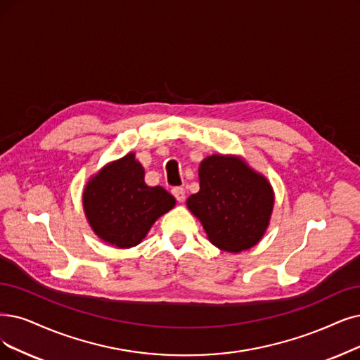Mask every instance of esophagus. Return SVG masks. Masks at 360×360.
I'll return each mask as SVG.
<instances>
[{
  "label": "esophagus",
  "mask_w": 360,
  "mask_h": 360,
  "mask_svg": "<svg viewBox=\"0 0 360 360\" xmlns=\"http://www.w3.org/2000/svg\"><path fill=\"white\" fill-rule=\"evenodd\" d=\"M172 195L176 196V199L179 200V202H184L186 192H184L183 188H174V189H172Z\"/></svg>",
  "instance_id": "34e87169"
}]
</instances>
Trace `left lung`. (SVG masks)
I'll list each match as a JSON object with an SVG mask.
<instances>
[{
    "mask_svg": "<svg viewBox=\"0 0 360 360\" xmlns=\"http://www.w3.org/2000/svg\"><path fill=\"white\" fill-rule=\"evenodd\" d=\"M199 192L186 200L208 240L227 252H242L264 236L275 205L270 181L238 155L215 153L200 161Z\"/></svg>",
    "mask_w": 360,
    "mask_h": 360,
    "instance_id": "obj_1",
    "label": "left lung"
}]
</instances>
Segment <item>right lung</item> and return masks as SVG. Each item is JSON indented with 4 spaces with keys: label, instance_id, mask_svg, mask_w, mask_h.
I'll use <instances>...</instances> for the list:
<instances>
[{
    "label": "right lung",
    "instance_id": "1",
    "mask_svg": "<svg viewBox=\"0 0 360 360\" xmlns=\"http://www.w3.org/2000/svg\"><path fill=\"white\" fill-rule=\"evenodd\" d=\"M82 207L97 238L125 250L146 238L153 223L176 207V198L161 186H148L145 168L130 152L89 179Z\"/></svg>",
    "mask_w": 360,
    "mask_h": 360
}]
</instances>
